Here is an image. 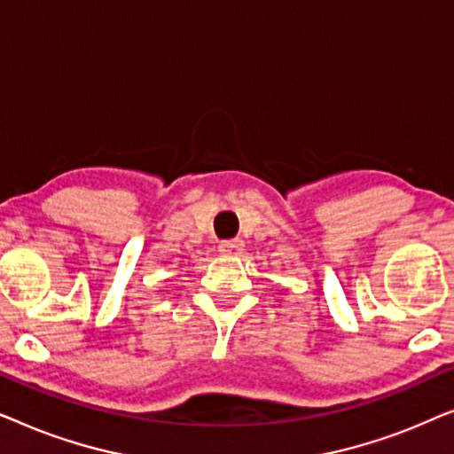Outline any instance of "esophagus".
<instances>
[{"label": "esophagus", "mask_w": 454, "mask_h": 454, "mask_svg": "<svg viewBox=\"0 0 454 454\" xmlns=\"http://www.w3.org/2000/svg\"><path fill=\"white\" fill-rule=\"evenodd\" d=\"M244 252V241L241 239H227L219 244V254L223 256H239Z\"/></svg>", "instance_id": "obj_1"}]
</instances>
